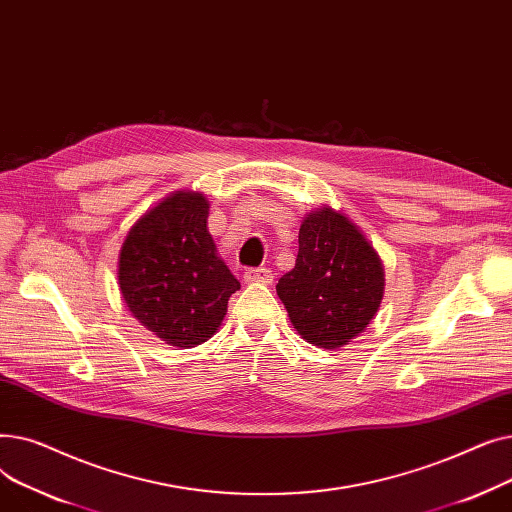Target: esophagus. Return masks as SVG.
<instances>
[{
	"label": "esophagus",
	"instance_id": "obj_1",
	"mask_svg": "<svg viewBox=\"0 0 512 512\" xmlns=\"http://www.w3.org/2000/svg\"><path fill=\"white\" fill-rule=\"evenodd\" d=\"M274 274L267 267H253V270L245 272V282L249 284H272Z\"/></svg>",
	"mask_w": 512,
	"mask_h": 512
}]
</instances>
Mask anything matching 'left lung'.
Instances as JSON below:
<instances>
[{
	"instance_id": "8db88e82",
	"label": "left lung",
	"mask_w": 512,
	"mask_h": 512,
	"mask_svg": "<svg viewBox=\"0 0 512 512\" xmlns=\"http://www.w3.org/2000/svg\"><path fill=\"white\" fill-rule=\"evenodd\" d=\"M384 263L367 236L330 205L307 213L299 228L297 263L276 286L290 324L309 344L353 342L380 311Z\"/></svg>"
}]
</instances>
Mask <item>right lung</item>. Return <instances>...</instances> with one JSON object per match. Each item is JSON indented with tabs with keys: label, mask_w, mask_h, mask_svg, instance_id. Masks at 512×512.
Here are the masks:
<instances>
[{
	"label": "right lung",
	"mask_w": 512,
	"mask_h": 512,
	"mask_svg": "<svg viewBox=\"0 0 512 512\" xmlns=\"http://www.w3.org/2000/svg\"><path fill=\"white\" fill-rule=\"evenodd\" d=\"M209 201L174 191L128 230L118 255V286L139 324L170 346L207 342L240 288L207 230Z\"/></svg>",
	"instance_id": "1"
}]
</instances>
